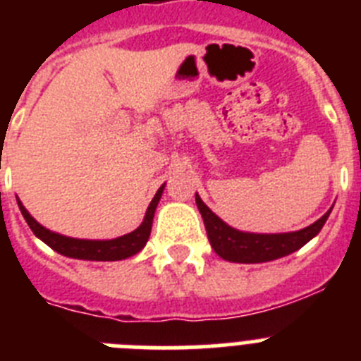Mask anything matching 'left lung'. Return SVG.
I'll return each mask as SVG.
<instances>
[{"label": "left lung", "mask_w": 361, "mask_h": 361, "mask_svg": "<svg viewBox=\"0 0 361 361\" xmlns=\"http://www.w3.org/2000/svg\"><path fill=\"white\" fill-rule=\"evenodd\" d=\"M195 202L199 208L200 215H202L204 226H206V233H208L209 244H212L213 251L219 255L220 258H224L228 262H238V264H260V262H271L276 258L288 257V255L295 253L302 245L307 244L311 238H314L324 228L325 220L329 219V212L324 216L312 222L311 226L298 231L289 233H250L240 231V229L231 228L226 224L224 220L216 216L212 209L202 202L199 193H195Z\"/></svg>", "instance_id": "obj_1"}]
</instances>
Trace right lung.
Segmentation results:
<instances>
[{"instance_id":"1","label":"right lung","mask_w":361,"mask_h":361,"mask_svg":"<svg viewBox=\"0 0 361 361\" xmlns=\"http://www.w3.org/2000/svg\"><path fill=\"white\" fill-rule=\"evenodd\" d=\"M164 186L166 184H162V186L159 188L155 197H153L152 202H149L141 226L137 229H133L132 233H128V235L110 238V240H88V238L65 237L61 233L50 231V229H47L44 226H41L39 222L27 212V208H25L23 202L19 199L18 206L21 215L27 220V224L30 226L32 233H34L39 240H43L49 247L57 251L59 255L68 258H78V260L111 262V260H124V258L133 257V255H137L142 247H145L146 242H148L149 238V233H152L153 215H155V209H157V204L159 200H161Z\"/></svg>"}]
</instances>
